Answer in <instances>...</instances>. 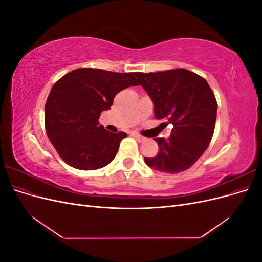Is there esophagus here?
I'll use <instances>...</instances> for the list:
<instances>
[{"mask_svg":"<svg viewBox=\"0 0 262 262\" xmlns=\"http://www.w3.org/2000/svg\"><path fill=\"white\" fill-rule=\"evenodd\" d=\"M133 137L136 138L139 142H144V141H145V138H144V137H142V136H140V134H138V133H133Z\"/></svg>","mask_w":262,"mask_h":262,"instance_id":"34e87169","label":"esophagus"}]
</instances>
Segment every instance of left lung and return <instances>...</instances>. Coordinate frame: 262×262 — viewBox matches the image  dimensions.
<instances>
[{"label":"left lung","instance_id":"8db88e82","mask_svg":"<svg viewBox=\"0 0 262 262\" xmlns=\"http://www.w3.org/2000/svg\"><path fill=\"white\" fill-rule=\"evenodd\" d=\"M154 104L156 119L171 123L168 139H154L158 153L145 157L150 168L166 173L184 171L209 147L215 128L217 102L208 82L186 69L162 72H136Z\"/></svg>","mask_w":262,"mask_h":262}]
</instances>
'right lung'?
Wrapping results in <instances>:
<instances>
[{
	"label": "right lung",
	"mask_w": 262,
	"mask_h": 262,
	"mask_svg": "<svg viewBox=\"0 0 262 262\" xmlns=\"http://www.w3.org/2000/svg\"><path fill=\"white\" fill-rule=\"evenodd\" d=\"M136 72L100 69L71 71L52 86L45 107V126L53 147L71 167L95 170L114 161L125 132L113 133L98 124L116 95L138 86Z\"/></svg>",
	"instance_id": "1"
}]
</instances>
